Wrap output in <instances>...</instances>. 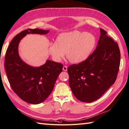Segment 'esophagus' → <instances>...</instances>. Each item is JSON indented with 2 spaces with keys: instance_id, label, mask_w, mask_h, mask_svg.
<instances>
[{
  "instance_id": "34e87169",
  "label": "esophagus",
  "mask_w": 129,
  "mask_h": 129,
  "mask_svg": "<svg viewBox=\"0 0 129 129\" xmlns=\"http://www.w3.org/2000/svg\"><path fill=\"white\" fill-rule=\"evenodd\" d=\"M62 70H63L65 71H67V70H68V67H67V66L64 65V67H63V68H62Z\"/></svg>"
}]
</instances>
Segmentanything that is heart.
Returning a JSON list of instances; mask_svg holds the SVG:
<instances>
[{"mask_svg":"<svg viewBox=\"0 0 129 129\" xmlns=\"http://www.w3.org/2000/svg\"><path fill=\"white\" fill-rule=\"evenodd\" d=\"M95 36L89 32L77 30L62 33L56 41L50 42L49 53L55 61H60L67 53L71 62L79 63L88 58L96 44Z\"/></svg>","mask_w":129,"mask_h":129,"instance_id":"heart-1","label":"heart"}]
</instances>
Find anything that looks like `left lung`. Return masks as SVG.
I'll use <instances>...</instances> for the list:
<instances>
[{"label":"left lung","mask_w":129,"mask_h":129,"mask_svg":"<svg viewBox=\"0 0 129 129\" xmlns=\"http://www.w3.org/2000/svg\"><path fill=\"white\" fill-rule=\"evenodd\" d=\"M96 49L85 61L68 69L70 87L82 102L97 100L114 83L120 62L118 44L100 28Z\"/></svg>","instance_id":"left-lung-1"}]
</instances>
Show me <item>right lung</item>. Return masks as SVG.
Segmentation results:
<instances>
[{"label":"right lung","mask_w":129,"mask_h":129,"mask_svg":"<svg viewBox=\"0 0 129 129\" xmlns=\"http://www.w3.org/2000/svg\"><path fill=\"white\" fill-rule=\"evenodd\" d=\"M48 32L38 28L25 29L13 39L6 52L4 67L11 87L21 100L30 104H40L46 100L62 71L63 65L48 60L40 67H32L21 59L18 46L27 34L46 35Z\"/></svg>","instance_id":"obj_1"}]
</instances>
